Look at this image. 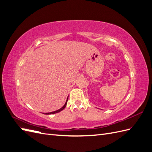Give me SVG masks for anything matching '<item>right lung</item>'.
Returning <instances> with one entry per match:
<instances>
[{"mask_svg":"<svg viewBox=\"0 0 152 152\" xmlns=\"http://www.w3.org/2000/svg\"><path fill=\"white\" fill-rule=\"evenodd\" d=\"M68 98H67V99H66V102H65V104H64L60 109H59V110H56V111H54V112H49V113H44V114L49 115V114H54V113H56L60 112L61 111H62V110H63L64 108H65L66 107V104H67V101H68Z\"/></svg>","mask_w":152,"mask_h":152,"instance_id":"add662e5","label":"right lung"}]
</instances>
